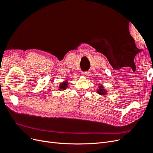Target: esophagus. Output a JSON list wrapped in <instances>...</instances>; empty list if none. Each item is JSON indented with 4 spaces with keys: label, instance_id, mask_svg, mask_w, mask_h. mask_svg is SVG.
<instances>
[{
    "label": "esophagus",
    "instance_id": "1",
    "mask_svg": "<svg viewBox=\"0 0 153 153\" xmlns=\"http://www.w3.org/2000/svg\"><path fill=\"white\" fill-rule=\"evenodd\" d=\"M89 72H88V71H84V72H83V73H82V76L87 77V76H89Z\"/></svg>",
    "mask_w": 153,
    "mask_h": 153
}]
</instances>
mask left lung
Here are the masks:
<instances>
[{
	"label": "left lung",
	"instance_id": "8db88e82",
	"mask_svg": "<svg viewBox=\"0 0 153 153\" xmlns=\"http://www.w3.org/2000/svg\"><path fill=\"white\" fill-rule=\"evenodd\" d=\"M97 92L101 96H105L107 94V91L104 89V87L102 85L99 86V89L97 91Z\"/></svg>",
	"mask_w": 153,
	"mask_h": 153
}]
</instances>
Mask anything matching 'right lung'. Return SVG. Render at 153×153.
Masks as SVG:
<instances>
[{"mask_svg":"<svg viewBox=\"0 0 153 153\" xmlns=\"http://www.w3.org/2000/svg\"><path fill=\"white\" fill-rule=\"evenodd\" d=\"M68 82L66 81V82H62V84L59 85V89L60 91H62V90H64V89H66V88L68 87Z\"/></svg>","mask_w":153,"mask_h":153,"instance_id":"obj_1","label":"right lung"}]
</instances>
